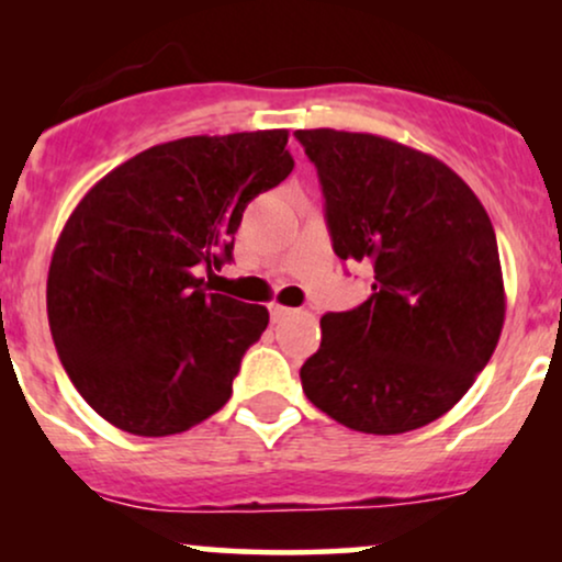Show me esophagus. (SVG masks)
I'll return each mask as SVG.
<instances>
[{"label": "esophagus", "instance_id": "34e87169", "mask_svg": "<svg viewBox=\"0 0 562 562\" xmlns=\"http://www.w3.org/2000/svg\"><path fill=\"white\" fill-rule=\"evenodd\" d=\"M269 314H272L274 322H282L285 317H290V314H293V308L280 306V303H272V306H269Z\"/></svg>", "mask_w": 562, "mask_h": 562}]
</instances>
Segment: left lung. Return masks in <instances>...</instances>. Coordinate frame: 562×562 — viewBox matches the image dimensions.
I'll return each instance as SVG.
<instances>
[{"instance_id": "left-lung-1", "label": "left lung", "mask_w": 562, "mask_h": 562, "mask_svg": "<svg viewBox=\"0 0 562 562\" xmlns=\"http://www.w3.org/2000/svg\"><path fill=\"white\" fill-rule=\"evenodd\" d=\"M338 259L372 295L325 314L301 367L306 398L351 430L423 428L465 396L505 325L499 248L475 192L428 153L378 134L299 128Z\"/></svg>"}]
</instances>
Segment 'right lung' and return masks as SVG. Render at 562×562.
<instances>
[{
    "label": "right lung",
    "mask_w": 562,
    "mask_h": 562,
    "mask_svg": "<svg viewBox=\"0 0 562 562\" xmlns=\"http://www.w3.org/2000/svg\"><path fill=\"white\" fill-rule=\"evenodd\" d=\"M293 171L288 128L164 142L97 182L57 237L47 317L70 383L134 436L190 430L232 396L267 306L211 293L245 205Z\"/></svg>",
    "instance_id": "right-lung-1"
}]
</instances>
